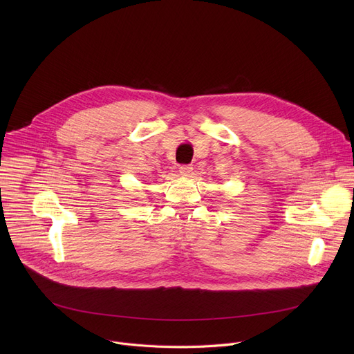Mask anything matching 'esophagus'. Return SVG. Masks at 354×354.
<instances>
[{
    "mask_svg": "<svg viewBox=\"0 0 354 354\" xmlns=\"http://www.w3.org/2000/svg\"><path fill=\"white\" fill-rule=\"evenodd\" d=\"M179 172L182 176H192L194 167L191 165H182V166H179Z\"/></svg>",
    "mask_w": 354,
    "mask_h": 354,
    "instance_id": "1",
    "label": "esophagus"
}]
</instances>
